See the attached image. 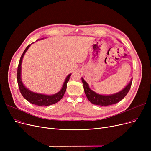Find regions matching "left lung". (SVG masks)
<instances>
[{
    "mask_svg": "<svg viewBox=\"0 0 151 151\" xmlns=\"http://www.w3.org/2000/svg\"><path fill=\"white\" fill-rule=\"evenodd\" d=\"M82 82L83 84V88L86 96L88 100L92 104L99 105V106H108L117 104L119 101L122 100L126 95L128 93L132 83V78L130 80L129 84L124 89L120 92L116 93L114 94L108 95V96H104L100 95L95 92L89 88V86L88 83H86L83 78H81Z\"/></svg>",
    "mask_w": 151,
    "mask_h": 151,
    "instance_id": "1",
    "label": "left lung"
}]
</instances>
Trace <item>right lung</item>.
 I'll return each mask as SVG.
<instances>
[{
    "label": "right lung",
    "mask_w": 151,
    "mask_h": 151,
    "mask_svg": "<svg viewBox=\"0 0 151 151\" xmlns=\"http://www.w3.org/2000/svg\"><path fill=\"white\" fill-rule=\"evenodd\" d=\"M30 46V45H28L26 48L25 49L24 51L23 52L21 57L19 60V62L18 67V71H17V81L18 84L19 88V91L22 94V96L25 99H26L28 101H29L31 104L34 105H36L38 106H49L52 104H55V103L58 102L63 96L67 89V84L68 82L70 77L71 74H69L63 84L62 88L59 92L55 93L54 95H45V94H40L35 93L34 92H32L31 91L27 89L24 85L23 84L22 80H21V63L22 58L26 52L29 49V47Z\"/></svg>",
    "instance_id": "add662e5"
}]
</instances>
